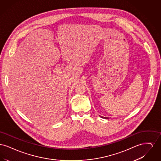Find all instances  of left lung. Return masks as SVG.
<instances>
[{
  "label": "left lung",
  "instance_id": "left-lung-1",
  "mask_svg": "<svg viewBox=\"0 0 161 161\" xmlns=\"http://www.w3.org/2000/svg\"><path fill=\"white\" fill-rule=\"evenodd\" d=\"M102 118H105V117H102Z\"/></svg>",
  "mask_w": 161,
  "mask_h": 161
}]
</instances>
